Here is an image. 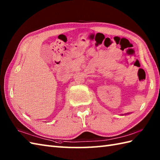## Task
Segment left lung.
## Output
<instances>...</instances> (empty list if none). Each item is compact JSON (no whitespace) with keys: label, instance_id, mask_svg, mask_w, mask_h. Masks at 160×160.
I'll return each mask as SVG.
<instances>
[{"label":"left lung","instance_id":"8db88e82","mask_svg":"<svg viewBox=\"0 0 160 160\" xmlns=\"http://www.w3.org/2000/svg\"><path fill=\"white\" fill-rule=\"evenodd\" d=\"M127 114H129V113H127Z\"/></svg>","mask_w":160,"mask_h":160}]
</instances>
